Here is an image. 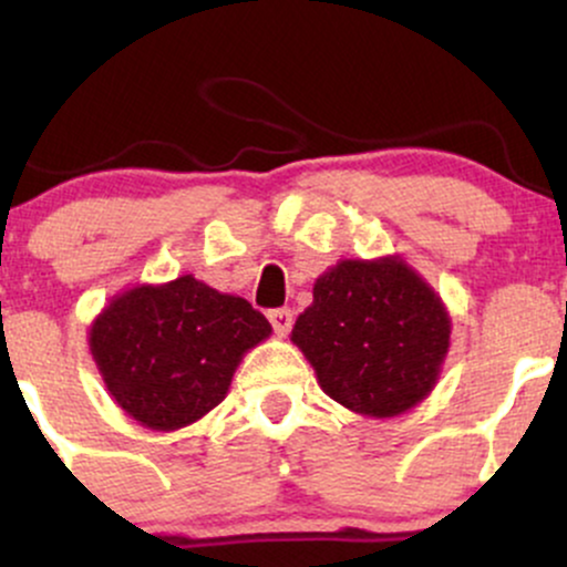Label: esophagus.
<instances>
[{"mask_svg": "<svg viewBox=\"0 0 567 567\" xmlns=\"http://www.w3.org/2000/svg\"><path fill=\"white\" fill-rule=\"evenodd\" d=\"M269 322H271V328H275L277 336H288L292 328V311L290 309H271Z\"/></svg>", "mask_w": 567, "mask_h": 567, "instance_id": "esophagus-1", "label": "esophagus"}]
</instances>
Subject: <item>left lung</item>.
<instances>
[{
    "mask_svg": "<svg viewBox=\"0 0 567 567\" xmlns=\"http://www.w3.org/2000/svg\"><path fill=\"white\" fill-rule=\"evenodd\" d=\"M290 341L330 400L394 419L432 394L451 349V315L400 256L343 258L317 277Z\"/></svg>",
    "mask_w": 567,
    "mask_h": 567,
    "instance_id": "8db88e82",
    "label": "left lung"
}]
</instances>
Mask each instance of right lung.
<instances>
[{
    "label": "right lung",
    "mask_w": 567,
    "mask_h": 567,
    "mask_svg": "<svg viewBox=\"0 0 567 567\" xmlns=\"http://www.w3.org/2000/svg\"><path fill=\"white\" fill-rule=\"evenodd\" d=\"M269 336L245 298L184 275L116 292L87 341L116 405L141 426L175 432L224 402L243 357Z\"/></svg>",
    "instance_id": "1"
}]
</instances>
